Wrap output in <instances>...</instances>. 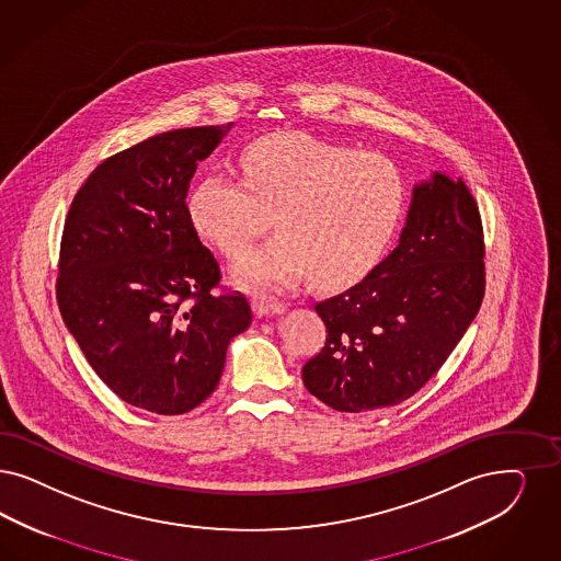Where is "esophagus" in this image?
<instances>
[{
  "label": "esophagus",
  "mask_w": 561,
  "mask_h": 561,
  "mask_svg": "<svg viewBox=\"0 0 561 561\" xmlns=\"http://www.w3.org/2000/svg\"><path fill=\"white\" fill-rule=\"evenodd\" d=\"M252 309L256 317H267V314H277L284 310V302L279 300H271V298H254L252 300Z\"/></svg>",
  "instance_id": "obj_1"
}]
</instances>
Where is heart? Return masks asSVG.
Instances as JSON below:
<instances>
[{"instance_id": "b5f03b06", "label": "heart", "mask_w": 561, "mask_h": 561, "mask_svg": "<svg viewBox=\"0 0 561 561\" xmlns=\"http://www.w3.org/2000/svg\"><path fill=\"white\" fill-rule=\"evenodd\" d=\"M242 180L215 170L191 196V215L228 259H238L273 224L267 244L236 267L252 288H284L309 271L337 286L365 275L386 251L407 186L381 153L309 135H271L240 157Z\"/></svg>"}]
</instances>
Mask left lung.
<instances>
[{
  "label": "left lung",
  "instance_id": "obj_1",
  "mask_svg": "<svg viewBox=\"0 0 561 561\" xmlns=\"http://www.w3.org/2000/svg\"><path fill=\"white\" fill-rule=\"evenodd\" d=\"M484 296V233L462 178L414 188L400 244L342 294L314 302L325 346L302 367L314 398L340 412L396 407L442 368Z\"/></svg>",
  "mask_w": 561,
  "mask_h": 561
}]
</instances>
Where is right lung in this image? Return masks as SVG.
<instances>
[{
	"label": "right lung",
	"instance_id": "obj_1",
	"mask_svg": "<svg viewBox=\"0 0 561 561\" xmlns=\"http://www.w3.org/2000/svg\"><path fill=\"white\" fill-rule=\"evenodd\" d=\"M221 135L217 126L180 128L103 159L64 224V323L101 381L154 414L205 402L230 340L252 321L247 296L219 288V263L186 205L198 161Z\"/></svg>",
	"mask_w": 561,
	"mask_h": 561
}]
</instances>
